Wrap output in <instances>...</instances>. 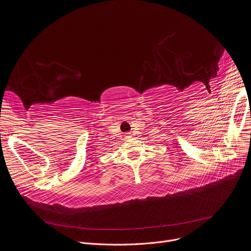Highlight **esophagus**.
Returning <instances> with one entry per match:
<instances>
[{
	"label": "esophagus",
	"mask_w": 251,
	"mask_h": 251,
	"mask_svg": "<svg viewBox=\"0 0 251 251\" xmlns=\"http://www.w3.org/2000/svg\"><path fill=\"white\" fill-rule=\"evenodd\" d=\"M125 137H126V139H129V138L132 137V134H131L130 132H128V133H126V136H125Z\"/></svg>",
	"instance_id": "34e87169"
}]
</instances>
